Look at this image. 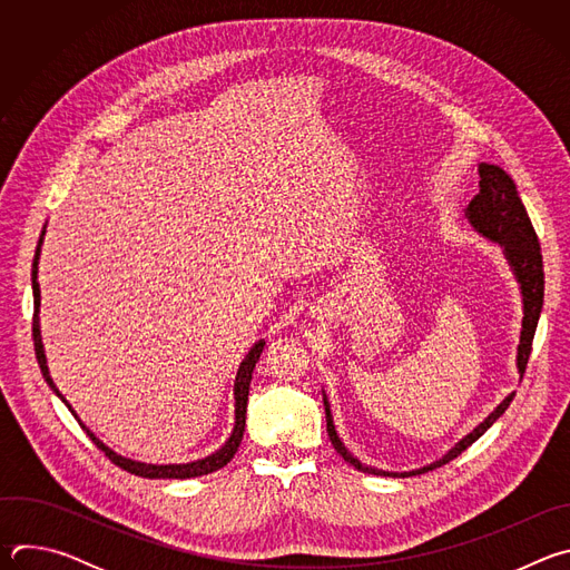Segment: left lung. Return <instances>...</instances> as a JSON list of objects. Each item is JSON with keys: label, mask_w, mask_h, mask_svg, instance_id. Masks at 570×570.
<instances>
[{"label": "left lung", "mask_w": 570, "mask_h": 570, "mask_svg": "<svg viewBox=\"0 0 570 570\" xmlns=\"http://www.w3.org/2000/svg\"><path fill=\"white\" fill-rule=\"evenodd\" d=\"M478 176H480V194L466 205L464 218L469 220L471 229L480 234L482 238L497 243L503 250V257L519 284L521 291V304H523V320H521V336L517 345V370L519 376L523 379L530 350H532V338L537 332V324L541 317L543 308V262H541V248H539V238L534 234V227L530 223V216L519 198L514 180L497 165H490V161H480L478 165ZM514 399V392H510L497 409L484 417L471 433H466L460 442H455L440 460L424 464L413 471H385L372 464L361 462L341 440L334 415H332V403L327 392L322 387V403H324V415H327V433L334 444V449L343 455L345 462H350L354 469L363 473H374V475H387V478H409L417 473L433 471L453 458H458L464 449H469L478 438L484 435L487 429H492L499 417L510 409V403Z\"/></svg>", "instance_id": "obj_1"}]
</instances>
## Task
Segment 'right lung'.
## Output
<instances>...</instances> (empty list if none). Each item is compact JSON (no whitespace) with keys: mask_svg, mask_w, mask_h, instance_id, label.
Here are the masks:
<instances>
[{"mask_svg":"<svg viewBox=\"0 0 570 570\" xmlns=\"http://www.w3.org/2000/svg\"><path fill=\"white\" fill-rule=\"evenodd\" d=\"M45 232H47V225L40 234V240H38V248H36V257H33V268H31V286H33V304H36V313H33V345H36V358H38V365H40V372L47 381V385L56 392V396L67 405L69 413L76 417V422L80 424V429H83L90 440L121 469L135 473V475H141V478H196V475H205V473H212L220 466H225L240 440H243V431H246V411H248V392H250V381H253V372L264 354V347H266V341H257L250 352L246 354V358L240 361L238 365V372H236V379H234V429L229 433V438L225 440V444L220 449H216L214 453L205 455V458H198V460H191V462H180V464H150V462H139V460H132V458H126L121 453H117L115 449H110L104 440H99L90 429L88 424L80 422V417L76 415V411L71 409V403L60 394V390L56 387L51 374H49V365H47V354H45V345H42V334H40V284H38V262H40V253H42V240H45Z\"/></svg>","mask_w":570,"mask_h":570,"instance_id":"obj_1","label":"right lung"}]
</instances>
